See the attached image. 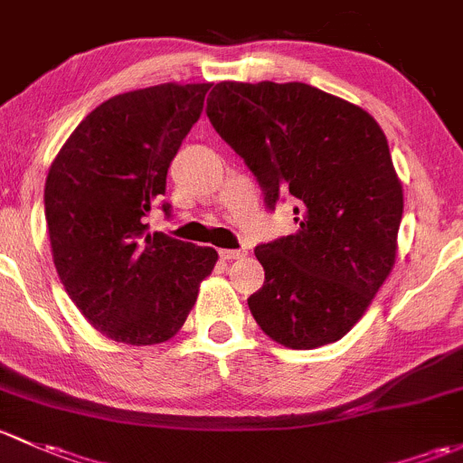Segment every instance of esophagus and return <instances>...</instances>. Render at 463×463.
I'll list each match as a JSON object with an SVG mask.
<instances>
[{
	"mask_svg": "<svg viewBox=\"0 0 463 463\" xmlns=\"http://www.w3.org/2000/svg\"><path fill=\"white\" fill-rule=\"evenodd\" d=\"M218 254H221L222 260H233V259H242V256H245V251L242 250H218Z\"/></svg>",
	"mask_w": 463,
	"mask_h": 463,
	"instance_id": "esophagus-1",
	"label": "esophagus"
}]
</instances>
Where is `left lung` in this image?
<instances>
[{
	"mask_svg": "<svg viewBox=\"0 0 463 463\" xmlns=\"http://www.w3.org/2000/svg\"><path fill=\"white\" fill-rule=\"evenodd\" d=\"M207 118L269 212L294 200L297 233L254 250L265 283L247 298L251 317L292 350L338 341L397 256L403 192L383 131L361 107L303 82H221Z\"/></svg>",
	"mask_w": 463,
	"mask_h": 463,
	"instance_id": "obj_1",
	"label": "left lung"
}]
</instances>
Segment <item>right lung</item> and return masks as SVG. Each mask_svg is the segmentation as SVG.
I'll use <instances>...</instances> for the list:
<instances>
[{"label": "right lung", "mask_w": 463, "mask_h": 463, "mask_svg": "<svg viewBox=\"0 0 463 463\" xmlns=\"http://www.w3.org/2000/svg\"><path fill=\"white\" fill-rule=\"evenodd\" d=\"M212 84H160L116 95L71 133L49 169L44 213L71 301L113 341L154 345L183 327L212 274V247L146 233L166 171ZM171 216V204L162 200Z\"/></svg>", "instance_id": "add662e5"}]
</instances>
